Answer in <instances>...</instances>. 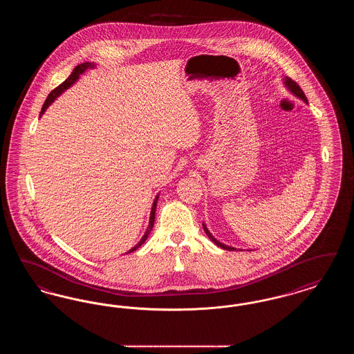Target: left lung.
Here are the masks:
<instances>
[{
  "label": "left lung",
  "mask_w": 354,
  "mask_h": 354,
  "mask_svg": "<svg viewBox=\"0 0 354 354\" xmlns=\"http://www.w3.org/2000/svg\"><path fill=\"white\" fill-rule=\"evenodd\" d=\"M283 82L286 84V88L295 95V97H297V98H300V100H303L305 103H308V100H306V97H305V94H304L303 90H301V87L299 86V84H296L295 81H292L290 78H288V77H284L283 78ZM203 230H204V232H205V235L208 236L218 247L220 248H223V250H227V251H236V248L234 247H230V245H225V244H223V243H220L219 240H216L212 234L208 231V228H207V225L203 223ZM241 251V250H240Z\"/></svg>",
  "instance_id": "left-lung-1"
}]
</instances>
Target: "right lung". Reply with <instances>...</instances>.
I'll list each match as a JSON object with an SVG mask.
<instances>
[{"label": "right lung", "instance_id": "1", "mask_svg": "<svg viewBox=\"0 0 354 354\" xmlns=\"http://www.w3.org/2000/svg\"><path fill=\"white\" fill-rule=\"evenodd\" d=\"M95 68V64L94 62H84V64H81V65H78V66H75V68L73 70V73L68 75V80L65 81V82H62V84H59L58 87H55L53 91H51L50 94L48 95V98H46V101L44 103V106H42V110H41V114H39V118L42 117V114L46 111V109L50 106L53 102L55 101L65 90H68V87H71L73 84H75L78 80H80V75H82L84 71L87 70V68ZM158 198H159V195H156V198H155V201L152 203V208H151V214H150V221H149V227H147V230H146V232H145V235L143 237L140 239V241L135 245L134 248H131L129 252H134L136 251L146 240H147V237L149 235L151 234L152 227H153V221H155V209H156V203H158Z\"/></svg>", "mask_w": 354, "mask_h": 354}]
</instances>
